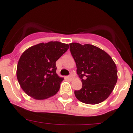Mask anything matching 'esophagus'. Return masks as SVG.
I'll use <instances>...</instances> for the list:
<instances>
[{
  "label": "esophagus",
  "mask_w": 133,
  "mask_h": 133,
  "mask_svg": "<svg viewBox=\"0 0 133 133\" xmlns=\"http://www.w3.org/2000/svg\"><path fill=\"white\" fill-rule=\"evenodd\" d=\"M66 78H68V79H69V80H72V79H74V78H73L72 75H70V76H67Z\"/></svg>",
  "instance_id": "esophagus-1"
}]
</instances>
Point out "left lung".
Segmentation results:
<instances>
[{"label": "left lung", "instance_id": "obj_1", "mask_svg": "<svg viewBox=\"0 0 133 133\" xmlns=\"http://www.w3.org/2000/svg\"><path fill=\"white\" fill-rule=\"evenodd\" d=\"M69 45L82 83L81 89L74 91L76 98L88 104L106 100L117 80V68L112 59L103 50L91 44L72 42Z\"/></svg>", "mask_w": 133, "mask_h": 133}]
</instances>
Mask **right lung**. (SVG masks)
Wrapping results in <instances>:
<instances>
[{"label": "right lung", "instance_id": "obj_1", "mask_svg": "<svg viewBox=\"0 0 133 133\" xmlns=\"http://www.w3.org/2000/svg\"><path fill=\"white\" fill-rule=\"evenodd\" d=\"M68 49V44L51 41L33 45L23 52L17 67V77L27 95L45 99L59 91L64 78L56 74V62Z\"/></svg>", "mask_w": 133, "mask_h": 133}]
</instances>
